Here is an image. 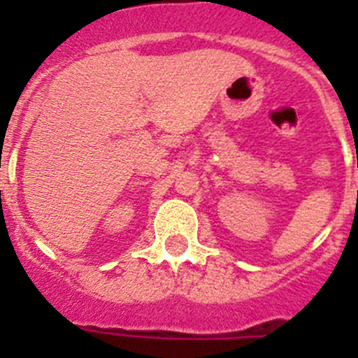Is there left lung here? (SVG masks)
Here are the masks:
<instances>
[{
  "instance_id": "obj_1",
  "label": "left lung",
  "mask_w": 358,
  "mask_h": 358,
  "mask_svg": "<svg viewBox=\"0 0 358 358\" xmlns=\"http://www.w3.org/2000/svg\"><path fill=\"white\" fill-rule=\"evenodd\" d=\"M357 166H358V161H357Z\"/></svg>"
}]
</instances>
